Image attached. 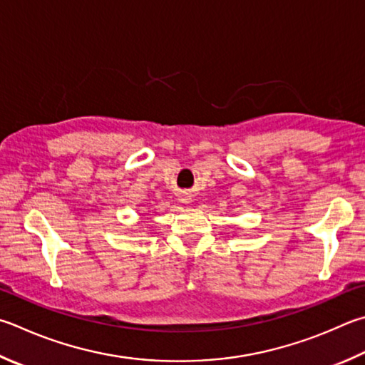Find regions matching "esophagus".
Returning a JSON list of instances; mask_svg holds the SVG:
<instances>
[{
    "label": "esophagus",
    "instance_id": "34e87169",
    "mask_svg": "<svg viewBox=\"0 0 365 365\" xmlns=\"http://www.w3.org/2000/svg\"><path fill=\"white\" fill-rule=\"evenodd\" d=\"M190 200H191V197H188V196H183V197H182L183 202H190Z\"/></svg>",
    "mask_w": 365,
    "mask_h": 365
}]
</instances>
